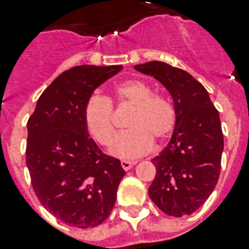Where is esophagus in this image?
I'll return each mask as SVG.
<instances>
[{"mask_svg": "<svg viewBox=\"0 0 249 249\" xmlns=\"http://www.w3.org/2000/svg\"><path fill=\"white\" fill-rule=\"evenodd\" d=\"M133 164H135L134 160H121V167H123L125 171L130 170L131 167H133Z\"/></svg>", "mask_w": 249, "mask_h": 249, "instance_id": "obj_1", "label": "esophagus"}]
</instances>
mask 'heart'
Wrapping results in <instances>:
<instances>
[{"label": "heart", "instance_id": "obj_1", "mask_svg": "<svg viewBox=\"0 0 249 249\" xmlns=\"http://www.w3.org/2000/svg\"><path fill=\"white\" fill-rule=\"evenodd\" d=\"M112 103L133 107L127 123L129 130L112 143L111 153L119 158L143 156L149 152L153 141H164L175 130L177 114L172 101L154 93L153 87L145 81L126 79L114 86L110 97L93 93L85 104L86 129L102 147L110 145L116 134Z\"/></svg>", "mask_w": 249, "mask_h": 249}]
</instances>
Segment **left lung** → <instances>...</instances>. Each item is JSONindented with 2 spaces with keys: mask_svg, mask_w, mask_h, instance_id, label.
Instances as JSON below:
<instances>
[{
  "mask_svg": "<svg viewBox=\"0 0 249 249\" xmlns=\"http://www.w3.org/2000/svg\"><path fill=\"white\" fill-rule=\"evenodd\" d=\"M135 70L168 89L177 114L170 143L152 160L157 173L148 194L167 215H190L218 183L224 149L219 111L205 87L186 71L157 60Z\"/></svg>",
  "mask_w": 249,
  "mask_h": 249,
  "instance_id": "left-lung-1",
  "label": "left lung"
}]
</instances>
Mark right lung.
Returning a JSON list of instances; mask_svg holds the SVG:
<instances>
[{"mask_svg":"<svg viewBox=\"0 0 249 249\" xmlns=\"http://www.w3.org/2000/svg\"><path fill=\"white\" fill-rule=\"evenodd\" d=\"M123 66H77L41 93L28 120L26 166L35 195L55 218L77 228L101 224L111 213L125 171L89 138L83 108Z\"/></svg>","mask_w":249,"mask_h":249,"instance_id":"1","label":"right lung"}]
</instances>
